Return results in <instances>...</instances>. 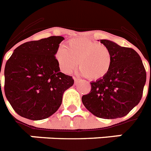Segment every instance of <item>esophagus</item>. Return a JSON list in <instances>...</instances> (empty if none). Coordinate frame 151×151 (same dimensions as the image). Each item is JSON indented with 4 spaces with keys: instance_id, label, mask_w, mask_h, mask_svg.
<instances>
[{
    "instance_id": "esophagus-1",
    "label": "esophagus",
    "mask_w": 151,
    "mask_h": 151,
    "mask_svg": "<svg viewBox=\"0 0 151 151\" xmlns=\"http://www.w3.org/2000/svg\"><path fill=\"white\" fill-rule=\"evenodd\" d=\"M73 80H74V82H75V83H78V81H80V79H78V78H73Z\"/></svg>"
}]
</instances>
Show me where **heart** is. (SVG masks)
<instances>
[{
  "label": "heart",
  "instance_id": "1",
  "mask_svg": "<svg viewBox=\"0 0 151 151\" xmlns=\"http://www.w3.org/2000/svg\"><path fill=\"white\" fill-rule=\"evenodd\" d=\"M56 58L66 73L75 69L78 62L81 73L93 81L103 78L109 71L112 62L111 52L107 46L83 37L68 40L67 48H59Z\"/></svg>",
  "mask_w": 151,
  "mask_h": 151
}]
</instances>
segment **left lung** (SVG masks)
Returning <instances> with one entry per match:
<instances>
[{
  "label": "left lung",
  "instance_id": "8db88e82",
  "mask_svg": "<svg viewBox=\"0 0 151 151\" xmlns=\"http://www.w3.org/2000/svg\"><path fill=\"white\" fill-rule=\"evenodd\" d=\"M100 42L111 51V68L103 78L91 83V91L82 96V102L97 117L121 118L141 100L147 73L140 56L133 49L107 40Z\"/></svg>",
  "mask_w": 151,
  "mask_h": 151
}]
</instances>
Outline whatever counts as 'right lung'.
Returning <instances> with one entry per match:
<instances>
[{
    "label": "right lung",
    "mask_w": 151,
    "mask_h": 151,
    "mask_svg": "<svg viewBox=\"0 0 151 151\" xmlns=\"http://www.w3.org/2000/svg\"><path fill=\"white\" fill-rule=\"evenodd\" d=\"M63 40L50 36L24 42L7 61L4 93L19 116L31 120L50 117L60 106L65 91L73 84L71 76L60 72L55 56Z\"/></svg>",
    "instance_id": "obj_1"
}]
</instances>
